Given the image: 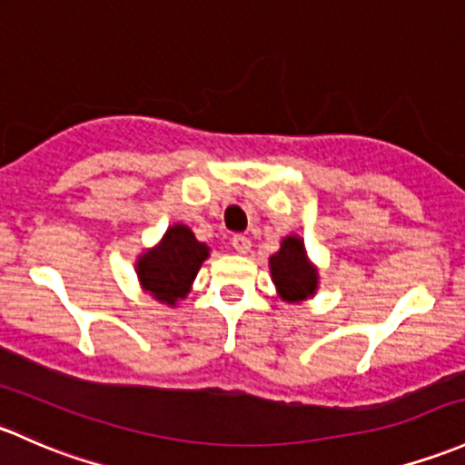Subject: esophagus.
<instances>
[{
	"mask_svg": "<svg viewBox=\"0 0 465 465\" xmlns=\"http://www.w3.org/2000/svg\"><path fill=\"white\" fill-rule=\"evenodd\" d=\"M232 247L236 249L238 253H249V249H252V241H249L247 236H233Z\"/></svg>",
	"mask_w": 465,
	"mask_h": 465,
	"instance_id": "34e87169",
	"label": "esophagus"
}]
</instances>
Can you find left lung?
<instances>
[{
    "label": "left lung",
    "instance_id": "left-lung-1",
    "mask_svg": "<svg viewBox=\"0 0 465 465\" xmlns=\"http://www.w3.org/2000/svg\"><path fill=\"white\" fill-rule=\"evenodd\" d=\"M270 272L281 301L301 305L319 292V267L310 261L305 241L298 233L282 238L281 249L270 256Z\"/></svg>",
    "mask_w": 465,
    "mask_h": 465
}]
</instances>
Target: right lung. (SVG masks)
Instances as JSON below:
<instances>
[{"instance_id": "right-lung-1", "label": "right lung", "mask_w": 465, "mask_h": 465, "mask_svg": "<svg viewBox=\"0 0 465 465\" xmlns=\"http://www.w3.org/2000/svg\"><path fill=\"white\" fill-rule=\"evenodd\" d=\"M209 249L193 236L192 229L175 223L164 232L158 245L144 249L135 261V273L144 294L167 307H175L192 292Z\"/></svg>"}]
</instances>
